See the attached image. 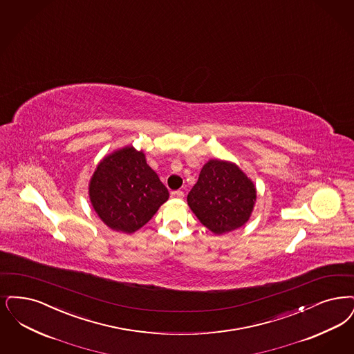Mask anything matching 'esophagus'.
Wrapping results in <instances>:
<instances>
[{
  "instance_id": "1",
  "label": "esophagus",
  "mask_w": 354,
  "mask_h": 354,
  "mask_svg": "<svg viewBox=\"0 0 354 354\" xmlns=\"http://www.w3.org/2000/svg\"><path fill=\"white\" fill-rule=\"evenodd\" d=\"M171 198H183L184 192L183 191H172L171 192Z\"/></svg>"
}]
</instances>
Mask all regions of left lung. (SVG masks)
Returning <instances> with one entry per match:
<instances>
[{
	"mask_svg": "<svg viewBox=\"0 0 354 354\" xmlns=\"http://www.w3.org/2000/svg\"><path fill=\"white\" fill-rule=\"evenodd\" d=\"M255 198L254 183L237 165L211 159L203 166L187 201L204 227L224 234L248 223Z\"/></svg>",
	"mask_w": 354,
	"mask_h": 354,
	"instance_id": "1",
	"label": "left lung"
}]
</instances>
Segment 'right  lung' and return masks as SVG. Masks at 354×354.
I'll use <instances>...</instances> for the list:
<instances>
[{
  "label": "right lung",
  "mask_w": 354,
  "mask_h": 354,
  "mask_svg": "<svg viewBox=\"0 0 354 354\" xmlns=\"http://www.w3.org/2000/svg\"><path fill=\"white\" fill-rule=\"evenodd\" d=\"M169 196L143 151L133 146L105 156L89 182L95 212L111 229L127 234L149 223Z\"/></svg>",
  "instance_id": "1"
}]
</instances>
